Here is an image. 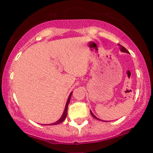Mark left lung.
Masks as SVG:
<instances>
[{
	"instance_id": "obj_1",
	"label": "left lung",
	"mask_w": 153,
	"mask_h": 153,
	"mask_svg": "<svg viewBox=\"0 0 153 153\" xmlns=\"http://www.w3.org/2000/svg\"><path fill=\"white\" fill-rule=\"evenodd\" d=\"M120 50L122 51V52H123V53H129V52H128V50H127V49H126V48H124V47H123V46H120ZM91 116L93 117L94 118H95V119H97V120H99L98 118H97V117H96L94 116V114H93V113H92L91 111Z\"/></svg>"
}]
</instances>
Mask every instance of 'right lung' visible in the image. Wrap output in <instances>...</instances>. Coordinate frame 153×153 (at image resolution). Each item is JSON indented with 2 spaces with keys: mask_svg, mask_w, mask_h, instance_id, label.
I'll return each mask as SVG.
<instances>
[{
  "mask_svg": "<svg viewBox=\"0 0 153 153\" xmlns=\"http://www.w3.org/2000/svg\"><path fill=\"white\" fill-rule=\"evenodd\" d=\"M71 94H72V92H71V94H70V95L68 96V100H67L66 105H65V110H64V112H63L62 116L61 117V118H60V119L59 120L56 121V123H51V124H49V125H57V124H59V123H62V121H64L65 120V117H66V116H67V110H68V103H69L70 99H71Z\"/></svg>",
  "mask_w": 153,
  "mask_h": 153,
  "instance_id": "1",
  "label": "right lung"
}]
</instances>
